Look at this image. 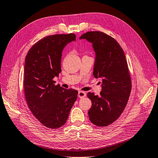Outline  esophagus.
<instances>
[{"label":"esophagus","mask_w":158,"mask_h":158,"mask_svg":"<svg viewBox=\"0 0 158 158\" xmlns=\"http://www.w3.org/2000/svg\"><path fill=\"white\" fill-rule=\"evenodd\" d=\"M78 97L79 98L85 97H86V93H85V92H83V91H79V92H78Z\"/></svg>","instance_id":"34e87169"}]
</instances>
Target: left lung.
Listing matches in <instances>:
<instances>
[{
	"instance_id": "obj_1",
	"label": "left lung",
	"mask_w": 158,
	"mask_h": 158,
	"mask_svg": "<svg viewBox=\"0 0 158 158\" xmlns=\"http://www.w3.org/2000/svg\"><path fill=\"white\" fill-rule=\"evenodd\" d=\"M92 43L96 52L93 75L102 79L100 95L88 92L92 101L88 111L90 121L107 127L119 118L127 103L131 80L123 48L115 39L101 31H88L80 37Z\"/></svg>"
}]
</instances>
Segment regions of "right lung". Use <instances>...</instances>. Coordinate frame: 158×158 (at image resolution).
<instances>
[{
  "label": "right lung",
  "mask_w": 158,
  "mask_h": 158,
  "mask_svg": "<svg viewBox=\"0 0 158 158\" xmlns=\"http://www.w3.org/2000/svg\"><path fill=\"white\" fill-rule=\"evenodd\" d=\"M75 40L74 33L46 36L30 48L25 58L23 85L27 103L46 127H62L77 100L78 92L55 85L53 80L61 71L64 48Z\"/></svg>",
  "instance_id": "add662e5"
}]
</instances>
